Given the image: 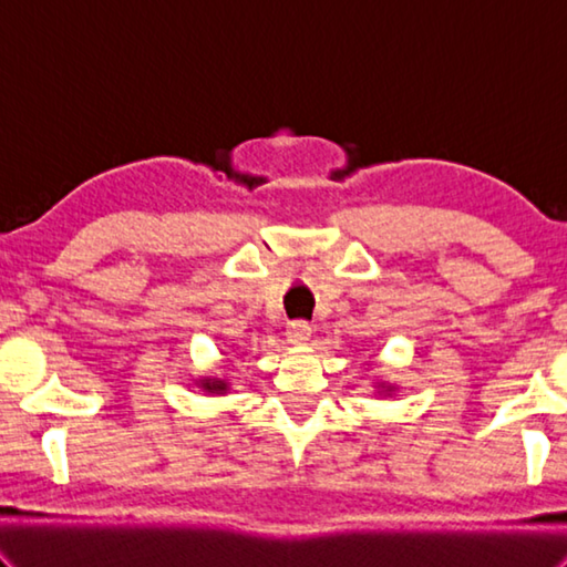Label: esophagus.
<instances>
[{"instance_id":"1","label":"esophagus","mask_w":567,"mask_h":567,"mask_svg":"<svg viewBox=\"0 0 567 567\" xmlns=\"http://www.w3.org/2000/svg\"><path fill=\"white\" fill-rule=\"evenodd\" d=\"M309 334H312V324H309V321H305V319L292 321V324L287 327V339H290L292 343H302V341H307V339H309Z\"/></svg>"}]
</instances>
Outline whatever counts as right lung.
Listing matches in <instances>:
<instances>
[{"mask_svg": "<svg viewBox=\"0 0 567 567\" xmlns=\"http://www.w3.org/2000/svg\"><path fill=\"white\" fill-rule=\"evenodd\" d=\"M206 388H208V391H224L226 383L224 381H216V383H206Z\"/></svg>", "mask_w": 567, "mask_h": 567, "instance_id": "obj_1", "label": "right lung"}]
</instances>
